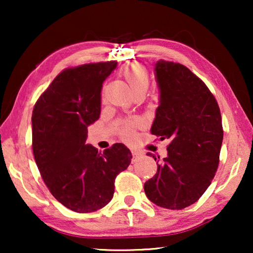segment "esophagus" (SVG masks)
Wrapping results in <instances>:
<instances>
[{
    "mask_svg": "<svg viewBox=\"0 0 253 253\" xmlns=\"http://www.w3.org/2000/svg\"><path fill=\"white\" fill-rule=\"evenodd\" d=\"M139 155H140L139 152H137V151H132V157H133V159H137L138 157H139Z\"/></svg>",
    "mask_w": 253,
    "mask_h": 253,
    "instance_id": "obj_1",
    "label": "esophagus"
}]
</instances>
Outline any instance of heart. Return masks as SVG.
Instances as JSON below:
<instances>
[{"mask_svg":"<svg viewBox=\"0 0 253 253\" xmlns=\"http://www.w3.org/2000/svg\"><path fill=\"white\" fill-rule=\"evenodd\" d=\"M123 76L133 92H146L148 87V74L143 65L136 63L126 65L123 70ZM138 126H140L138 121L122 124L119 129L120 136L124 139H131L134 136V127H137Z\"/></svg>","mask_w":253,"mask_h":253,"instance_id":"1","label":"heart"}]
</instances>
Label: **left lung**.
<instances>
[{"mask_svg":"<svg viewBox=\"0 0 253 253\" xmlns=\"http://www.w3.org/2000/svg\"><path fill=\"white\" fill-rule=\"evenodd\" d=\"M155 76L160 103L151 132L170 143L168 157L158 165L157 174L145 183L144 190L155 205L182 210L203 196L215 175L223 139L222 120L205 83L184 65L160 60Z\"/></svg>","mask_w":253,"mask_h":253,"instance_id":"left-lung-1","label":"left lung"}]
</instances>
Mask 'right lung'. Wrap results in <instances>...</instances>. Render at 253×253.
<instances>
[{"instance_id": "1", "label": "right lung", "mask_w": 253, "mask_h": 253, "mask_svg": "<svg viewBox=\"0 0 253 253\" xmlns=\"http://www.w3.org/2000/svg\"><path fill=\"white\" fill-rule=\"evenodd\" d=\"M116 61L68 68L38 99L32 113V148L51 195L77 213L94 212L114 196L116 176L130 165L126 145L98 152L86 144L87 126L101 110L102 83Z\"/></svg>"}]
</instances>
